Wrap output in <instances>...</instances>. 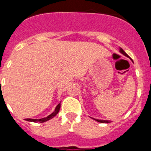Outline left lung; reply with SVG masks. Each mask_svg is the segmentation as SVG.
<instances>
[{
	"label": "left lung",
	"instance_id": "1",
	"mask_svg": "<svg viewBox=\"0 0 151 151\" xmlns=\"http://www.w3.org/2000/svg\"><path fill=\"white\" fill-rule=\"evenodd\" d=\"M119 52H120L122 54H123L124 56H125V57H129V58H130V57H129V56L128 55V54H126V53H125V52L124 51L122 48H121V47H119ZM91 119H93L96 120L97 122H101V123H110V122H111V121L110 120H102V119H94V118H92V117H91Z\"/></svg>",
	"mask_w": 151,
	"mask_h": 151
}]
</instances>
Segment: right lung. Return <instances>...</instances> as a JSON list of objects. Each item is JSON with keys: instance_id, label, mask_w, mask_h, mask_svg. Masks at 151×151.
I'll return each mask as SVG.
<instances>
[{"instance_id": "right-lung-1", "label": "right lung", "mask_w": 151, "mask_h": 151, "mask_svg": "<svg viewBox=\"0 0 151 151\" xmlns=\"http://www.w3.org/2000/svg\"><path fill=\"white\" fill-rule=\"evenodd\" d=\"M60 109V103L59 104L57 105V106H56L54 111L51 114H50L49 116H47V117H45V118H42V119H26V120L29 121V122H41V123H42V122H47V121H48V120H50V119H51L52 118H54V117L56 115H57V113H59Z\"/></svg>"}]
</instances>
